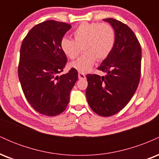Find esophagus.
Instances as JSON below:
<instances>
[{"instance_id":"34e87169","label":"esophagus","mask_w":159,"mask_h":159,"mask_svg":"<svg viewBox=\"0 0 159 159\" xmlns=\"http://www.w3.org/2000/svg\"><path fill=\"white\" fill-rule=\"evenodd\" d=\"M78 78H79V79H85L86 75L84 73L79 72V73H78Z\"/></svg>"}]
</instances>
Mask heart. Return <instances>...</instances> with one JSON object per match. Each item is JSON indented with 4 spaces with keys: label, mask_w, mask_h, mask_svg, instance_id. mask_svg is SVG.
<instances>
[{
    "label": "heart",
    "mask_w": 159,
    "mask_h": 159,
    "mask_svg": "<svg viewBox=\"0 0 159 159\" xmlns=\"http://www.w3.org/2000/svg\"><path fill=\"white\" fill-rule=\"evenodd\" d=\"M74 40L64 37L61 46L63 53L73 60L81 52L84 54L71 63V66L81 73L93 68L96 60H105L112 52L115 44L114 28L107 23L83 22L73 33Z\"/></svg>",
    "instance_id": "b5f03b06"
}]
</instances>
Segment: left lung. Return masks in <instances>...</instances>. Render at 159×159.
<instances>
[{
    "label": "left lung",
    "instance_id": "1",
    "mask_svg": "<svg viewBox=\"0 0 159 159\" xmlns=\"http://www.w3.org/2000/svg\"><path fill=\"white\" fill-rule=\"evenodd\" d=\"M115 31V44L111 54L98 67L105 76L88 74L86 96L96 114L111 116L129 102L139 84L141 48L138 38L128 25L114 19H105Z\"/></svg>",
    "mask_w": 159,
    "mask_h": 159
}]
</instances>
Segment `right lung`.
I'll return each instance as SVG.
<instances>
[{
	"mask_svg": "<svg viewBox=\"0 0 159 159\" xmlns=\"http://www.w3.org/2000/svg\"><path fill=\"white\" fill-rule=\"evenodd\" d=\"M71 25L48 20L34 26L21 43L18 75L25 98L34 110L54 116L65 111L78 78L76 69L63 71L67 58L61 43Z\"/></svg>",
	"mask_w": 159,
	"mask_h": 159,
	"instance_id": "obj_1",
	"label": "right lung"
}]
</instances>
